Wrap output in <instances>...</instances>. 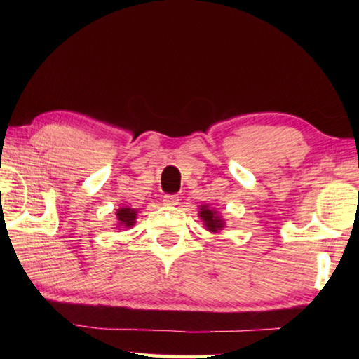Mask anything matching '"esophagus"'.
I'll list each match as a JSON object with an SVG mask.
<instances>
[{"label": "esophagus", "mask_w": 359, "mask_h": 359, "mask_svg": "<svg viewBox=\"0 0 359 359\" xmlns=\"http://www.w3.org/2000/svg\"><path fill=\"white\" fill-rule=\"evenodd\" d=\"M163 201H165V203H168V205H177L179 197H177V194H166Z\"/></svg>", "instance_id": "esophagus-1"}]
</instances>
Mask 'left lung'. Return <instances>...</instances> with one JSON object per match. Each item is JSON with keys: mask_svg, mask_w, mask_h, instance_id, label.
Segmentation results:
<instances>
[{"mask_svg": "<svg viewBox=\"0 0 359 359\" xmlns=\"http://www.w3.org/2000/svg\"><path fill=\"white\" fill-rule=\"evenodd\" d=\"M199 215H201L202 220L205 222V226H207L210 231L217 233L220 228H224V220L216 215V211L210 210L208 207H202Z\"/></svg>", "mask_w": 359, "mask_h": 359, "instance_id": "8db88e82", "label": "left lung"}]
</instances>
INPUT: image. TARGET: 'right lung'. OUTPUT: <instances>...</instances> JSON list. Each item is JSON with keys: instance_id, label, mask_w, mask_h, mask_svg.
Masks as SVG:
<instances>
[{"instance_id": "1", "label": "right lung", "mask_w": 359, "mask_h": 359, "mask_svg": "<svg viewBox=\"0 0 359 359\" xmlns=\"http://www.w3.org/2000/svg\"><path fill=\"white\" fill-rule=\"evenodd\" d=\"M135 216H137V211L133 208H120L117 211V219L120 225H125L126 228H131V225H134Z\"/></svg>"}]
</instances>
